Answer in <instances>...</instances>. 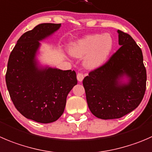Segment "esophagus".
Masks as SVG:
<instances>
[{
	"instance_id": "obj_1",
	"label": "esophagus",
	"mask_w": 152,
	"mask_h": 152,
	"mask_svg": "<svg viewBox=\"0 0 152 152\" xmlns=\"http://www.w3.org/2000/svg\"><path fill=\"white\" fill-rule=\"evenodd\" d=\"M76 77H77V80L79 81V82H82V80H83L84 79V74L82 73H78Z\"/></svg>"
}]
</instances>
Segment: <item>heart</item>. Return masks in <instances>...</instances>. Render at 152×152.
Segmentation results:
<instances>
[{"mask_svg": "<svg viewBox=\"0 0 152 152\" xmlns=\"http://www.w3.org/2000/svg\"><path fill=\"white\" fill-rule=\"evenodd\" d=\"M113 41L110 34H94L85 36L71 45L70 53L76 58H82L84 65L89 69L102 65L113 49Z\"/></svg>", "mask_w": 152, "mask_h": 152, "instance_id": "1", "label": "heart"}]
</instances>
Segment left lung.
<instances>
[{
  "mask_svg": "<svg viewBox=\"0 0 152 152\" xmlns=\"http://www.w3.org/2000/svg\"><path fill=\"white\" fill-rule=\"evenodd\" d=\"M118 50L101 67L83 79L88 107L102 120L119 119L140 104L146 88V70L140 47L132 37L121 30ZM123 76L127 83H122Z\"/></svg>",
  "mask_w": 152,
  "mask_h": 152,
  "instance_id": "left-lung-1",
  "label": "left lung"
}]
</instances>
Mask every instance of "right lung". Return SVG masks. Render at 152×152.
Segmentation results:
<instances>
[{
  "label": "right lung",
  "instance_id": "add662e5",
  "mask_svg": "<svg viewBox=\"0 0 152 152\" xmlns=\"http://www.w3.org/2000/svg\"><path fill=\"white\" fill-rule=\"evenodd\" d=\"M61 23H41L23 33L9 58L6 83L15 107L37 123L55 122L62 115L66 99L77 84L74 70L40 67L36 53L40 41L58 30Z\"/></svg>",
  "mask_w": 152,
  "mask_h": 152
}]
</instances>
